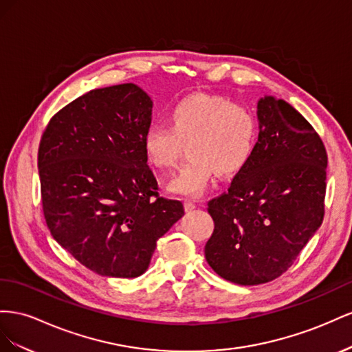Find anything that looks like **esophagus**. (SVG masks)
Segmentation results:
<instances>
[{"label":"esophagus","instance_id":"esophagus-1","mask_svg":"<svg viewBox=\"0 0 352 352\" xmlns=\"http://www.w3.org/2000/svg\"><path fill=\"white\" fill-rule=\"evenodd\" d=\"M195 208H196V202H193V200H188V199L184 200V209L187 210V212H190V210H193Z\"/></svg>","mask_w":352,"mask_h":352}]
</instances>
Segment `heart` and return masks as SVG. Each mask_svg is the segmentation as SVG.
<instances>
[{
	"mask_svg": "<svg viewBox=\"0 0 352 352\" xmlns=\"http://www.w3.org/2000/svg\"><path fill=\"white\" fill-rule=\"evenodd\" d=\"M168 125H150L143 152L159 170L177 166L187 143L190 157L169 183V192L197 197L214 182L217 170L232 175L254 156L258 122L249 107L228 98L192 94L168 109Z\"/></svg>",
	"mask_w": 352,
	"mask_h": 352,
	"instance_id": "obj_1",
	"label": "heart"
}]
</instances>
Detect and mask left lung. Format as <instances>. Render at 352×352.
I'll use <instances>...</instances> for the list:
<instances>
[{
  "label": "left lung",
  "mask_w": 352,
  "mask_h": 352,
  "mask_svg": "<svg viewBox=\"0 0 352 352\" xmlns=\"http://www.w3.org/2000/svg\"><path fill=\"white\" fill-rule=\"evenodd\" d=\"M256 115L254 156L228 192L208 204L215 227L205 258L217 274L243 286L282 276L324 217L327 155L314 128L274 96L258 100Z\"/></svg>",
  "instance_id": "left-lung-1"
}]
</instances>
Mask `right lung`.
I'll list each match as a JSON object with an SVG mask.
<instances>
[{
	"label": "right lung",
	"instance_id": "1",
	"mask_svg": "<svg viewBox=\"0 0 352 352\" xmlns=\"http://www.w3.org/2000/svg\"><path fill=\"white\" fill-rule=\"evenodd\" d=\"M152 107L135 84L96 88L57 112L39 144L50 233L100 276H142L184 215L179 200L159 197L143 152Z\"/></svg>",
	"mask_w": 352,
	"mask_h": 352
}]
</instances>
